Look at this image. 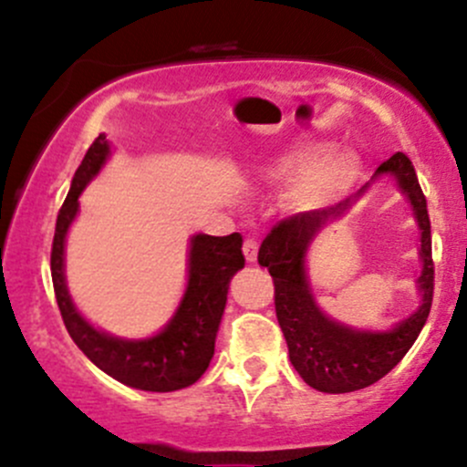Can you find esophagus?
Listing matches in <instances>:
<instances>
[{
    "mask_svg": "<svg viewBox=\"0 0 467 467\" xmlns=\"http://www.w3.org/2000/svg\"><path fill=\"white\" fill-rule=\"evenodd\" d=\"M257 251H260V246H257L255 239H246L244 242V257H246V262H257Z\"/></svg>",
    "mask_w": 467,
    "mask_h": 467,
    "instance_id": "obj_1",
    "label": "esophagus"
}]
</instances>
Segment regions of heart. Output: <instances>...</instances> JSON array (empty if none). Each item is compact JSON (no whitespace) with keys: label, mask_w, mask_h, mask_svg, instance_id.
<instances>
[{"label":"heart","mask_w":467,"mask_h":467,"mask_svg":"<svg viewBox=\"0 0 467 467\" xmlns=\"http://www.w3.org/2000/svg\"><path fill=\"white\" fill-rule=\"evenodd\" d=\"M327 144H300L277 155L266 167V173L275 182H289L291 205L296 210H323L341 199L357 182L361 173V160L350 150L332 153L327 159Z\"/></svg>","instance_id":"1"}]
</instances>
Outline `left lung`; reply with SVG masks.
<instances>
[{
  "label": "left lung",
  "mask_w": 467,
  "mask_h": 467,
  "mask_svg": "<svg viewBox=\"0 0 467 467\" xmlns=\"http://www.w3.org/2000/svg\"><path fill=\"white\" fill-rule=\"evenodd\" d=\"M381 175L393 177L412 205L421 234V275L417 281L419 307L393 328L368 330L334 322L317 307L308 282L306 255L324 230L345 218ZM257 262L268 268L275 285L277 323L286 338L291 364L300 378L321 393H350L375 384L390 373L416 343L430 317L434 296L430 214L411 160L404 153L390 155L379 164L373 181L366 182L357 194L332 207L300 212L277 223L262 242Z\"/></svg>",
  "instance_id": "left-lung-1"
}]
</instances>
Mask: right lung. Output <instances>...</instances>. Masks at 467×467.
<instances>
[{"instance_id":"right-lung-1","label":"right lung","mask_w":467,"mask_h":467,"mask_svg":"<svg viewBox=\"0 0 467 467\" xmlns=\"http://www.w3.org/2000/svg\"><path fill=\"white\" fill-rule=\"evenodd\" d=\"M112 155L106 135H99L88 149L72 178V187L56 219L54 248H51V280L65 327L83 355L110 375L112 379L140 390L169 393L192 386L210 366L214 341L225 312L230 280L242 271V234L212 237L196 233L187 251V285L173 309L171 318L155 334L144 338H126L94 327L77 307L65 275V242L78 214L83 190L99 176Z\"/></svg>"}]
</instances>
